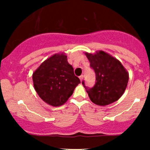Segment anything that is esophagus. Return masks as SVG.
Segmentation results:
<instances>
[{
	"instance_id": "esophagus-1",
	"label": "esophagus",
	"mask_w": 150,
	"mask_h": 150,
	"mask_svg": "<svg viewBox=\"0 0 150 150\" xmlns=\"http://www.w3.org/2000/svg\"><path fill=\"white\" fill-rule=\"evenodd\" d=\"M79 78L80 79V81H81V82H82V80H83V75H80V76L79 77Z\"/></svg>"
}]
</instances>
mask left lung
I'll return each mask as SVG.
<instances>
[{"mask_svg": "<svg viewBox=\"0 0 150 150\" xmlns=\"http://www.w3.org/2000/svg\"><path fill=\"white\" fill-rule=\"evenodd\" d=\"M90 68L96 75L95 84L89 88L82 85L90 100L95 104L106 106L118 100L125 92L128 82V73L119 61L100 51L95 54L87 53Z\"/></svg>", "mask_w": 150, "mask_h": 150, "instance_id": "obj_1", "label": "left lung"}]
</instances>
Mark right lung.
Segmentation results:
<instances>
[{"mask_svg": "<svg viewBox=\"0 0 150 150\" xmlns=\"http://www.w3.org/2000/svg\"><path fill=\"white\" fill-rule=\"evenodd\" d=\"M32 79L39 97L53 106L66 102L80 83L64 53L55 54L43 62L33 73Z\"/></svg>", "mask_w": 150, "mask_h": 150, "instance_id": "right-lung-1", "label": "right lung"}]
</instances>
